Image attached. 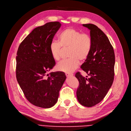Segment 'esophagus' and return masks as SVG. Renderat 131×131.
Segmentation results:
<instances>
[{
	"label": "esophagus",
	"instance_id": "esophagus-1",
	"mask_svg": "<svg viewBox=\"0 0 131 131\" xmlns=\"http://www.w3.org/2000/svg\"><path fill=\"white\" fill-rule=\"evenodd\" d=\"M66 77H68V78H69V77H72V76H73V74H71V73H66Z\"/></svg>",
	"mask_w": 131,
	"mask_h": 131
}]
</instances>
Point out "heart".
<instances>
[{
    "label": "heart",
    "mask_w": 131,
    "mask_h": 131,
    "mask_svg": "<svg viewBox=\"0 0 131 131\" xmlns=\"http://www.w3.org/2000/svg\"><path fill=\"white\" fill-rule=\"evenodd\" d=\"M59 42L53 41L49 46L51 56L55 61L61 58L62 47L69 49L68 59L58 63L56 68L61 72L72 73L76 69L80 61H84L88 58L92 46V38L87 33L72 28L62 31L58 35Z\"/></svg>",
    "instance_id": "heart-1"
}]
</instances>
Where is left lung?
<instances>
[{
  "mask_svg": "<svg viewBox=\"0 0 131 131\" xmlns=\"http://www.w3.org/2000/svg\"><path fill=\"white\" fill-rule=\"evenodd\" d=\"M83 26L90 30L92 46L81 68L90 78L84 77L80 72L75 74L79 82L77 96L82 105L91 107L103 100L112 86L115 61L113 47L103 31L93 24Z\"/></svg>",
  "mask_w": 131,
  "mask_h": 131,
  "instance_id": "1",
  "label": "left lung"
}]
</instances>
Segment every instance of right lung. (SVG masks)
Listing matches in <instances>:
<instances>
[{
  "mask_svg": "<svg viewBox=\"0 0 131 131\" xmlns=\"http://www.w3.org/2000/svg\"><path fill=\"white\" fill-rule=\"evenodd\" d=\"M61 24L51 22L38 27L19 45L16 75L27 100L32 104L50 108L56 103L66 76L62 72H47L56 63L49 51L50 43Z\"/></svg>",
  "mask_w": 131,
  "mask_h": 131,
  "instance_id": "add662e5",
  "label": "right lung"
}]
</instances>
